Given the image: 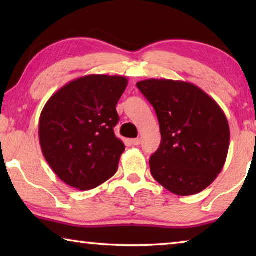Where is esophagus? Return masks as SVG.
Listing matches in <instances>:
<instances>
[{
  "label": "esophagus",
  "mask_w": 256,
  "mask_h": 256,
  "mask_svg": "<svg viewBox=\"0 0 256 256\" xmlns=\"http://www.w3.org/2000/svg\"><path fill=\"white\" fill-rule=\"evenodd\" d=\"M132 144H133L134 146H138V144H141V138H133V140H132Z\"/></svg>",
  "instance_id": "esophagus-1"
}]
</instances>
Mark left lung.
Instances as JSON below:
<instances>
[{
    "mask_svg": "<svg viewBox=\"0 0 256 256\" xmlns=\"http://www.w3.org/2000/svg\"><path fill=\"white\" fill-rule=\"evenodd\" d=\"M136 86L154 106L162 133L149 160L154 178L176 196L202 192L227 159L230 131L224 112L188 82L149 79Z\"/></svg>",
    "mask_w": 256,
    "mask_h": 256,
    "instance_id": "8db88e82",
    "label": "left lung"
}]
</instances>
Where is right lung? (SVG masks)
<instances>
[{"mask_svg":"<svg viewBox=\"0 0 256 256\" xmlns=\"http://www.w3.org/2000/svg\"><path fill=\"white\" fill-rule=\"evenodd\" d=\"M126 86L125 76H86L46 102L40 118L42 151L66 184L92 190L118 172L125 146L114 133L116 105Z\"/></svg>","mask_w":256,"mask_h":256,"instance_id":"add662e5","label":"right lung"}]
</instances>
